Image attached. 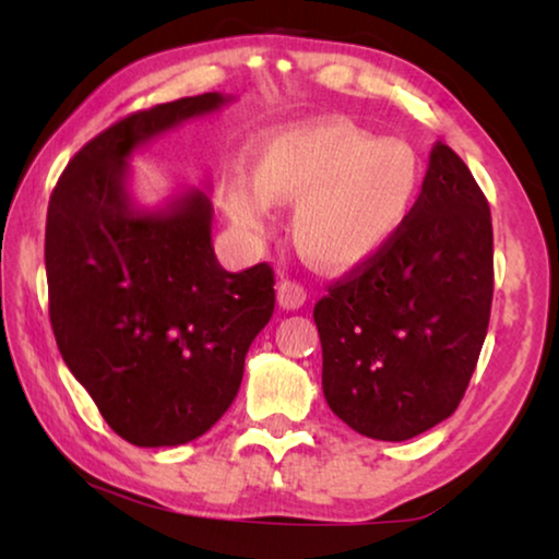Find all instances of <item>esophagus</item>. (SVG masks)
Listing matches in <instances>:
<instances>
[{
  "label": "esophagus",
  "mask_w": 559,
  "mask_h": 559,
  "mask_svg": "<svg viewBox=\"0 0 559 559\" xmlns=\"http://www.w3.org/2000/svg\"><path fill=\"white\" fill-rule=\"evenodd\" d=\"M305 300H308V293H305V287L300 285V282H293V280L280 282V287H277L280 308L297 310V308H302Z\"/></svg>",
  "instance_id": "34e87169"
}]
</instances>
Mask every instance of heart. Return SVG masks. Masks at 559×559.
<instances>
[{"label":"heart","instance_id":"b5f03b06","mask_svg":"<svg viewBox=\"0 0 559 559\" xmlns=\"http://www.w3.org/2000/svg\"><path fill=\"white\" fill-rule=\"evenodd\" d=\"M249 186L221 190L226 216L249 239L266 234V209L294 205L293 243L328 274L379 254L415 209L423 167L415 150L377 140L354 121L328 117L277 127L249 150Z\"/></svg>","mask_w":559,"mask_h":559}]
</instances>
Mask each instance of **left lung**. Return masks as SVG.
I'll list each match as a JSON object with an SVG mask.
<instances>
[{
  "label": "left lung",
  "mask_w": 559,
  "mask_h": 559,
  "mask_svg": "<svg viewBox=\"0 0 559 559\" xmlns=\"http://www.w3.org/2000/svg\"><path fill=\"white\" fill-rule=\"evenodd\" d=\"M491 297L488 201L438 142L402 231L312 310L328 407L350 430L389 442L448 419L478 364Z\"/></svg>",
  "instance_id": "8db88e82"
}]
</instances>
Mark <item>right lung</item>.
Returning a JSON list of instances; mask_svg holds the SVG:
<instances>
[{"label": "right lung", "instance_id": "obj_1", "mask_svg": "<svg viewBox=\"0 0 559 559\" xmlns=\"http://www.w3.org/2000/svg\"><path fill=\"white\" fill-rule=\"evenodd\" d=\"M234 96L152 106L94 136L60 175L45 226L60 356L119 438L140 448L201 438L231 407L251 341L274 312L270 264L226 272L203 190L142 209L129 159Z\"/></svg>", "mask_w": 559, "mask_h": 559}]
</instances>
